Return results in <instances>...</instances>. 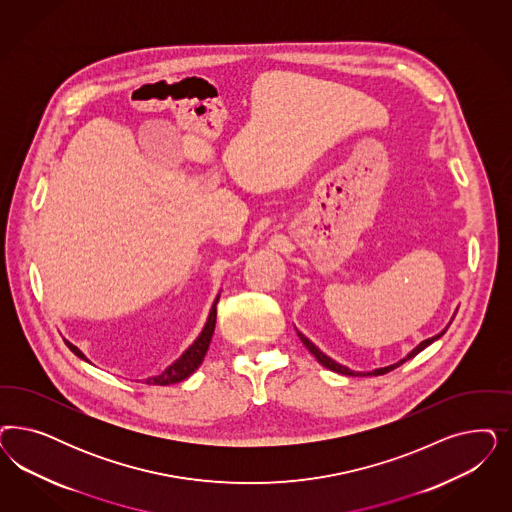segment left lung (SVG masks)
Here are the masks:
<instances>
[{
    "mask_svg": "<svg viewBox=\"0 0 512 512\" xmlns=\"http://www.w3.org/2000/svg\"><path fill=\"white\" fill-rule=\"evenodd\" d=\"M458 313V311H456ZM456 316V314H454ZM454 316L450 318V322L454 320ZM450 322H448V326H450ZM448 326H446L445 330L441 331V333H437V335H433V337H429V339H424L420 345H416V347L405 356V358H401L399 362L396 363H390V365H386V367H377V369H371V371H354V369H350V367H347V365H341L339 362H335V360H331L330 356H326L320 348L316 347L314 345L313 341L311 339H307L301 331H297V335H299V339H301V343L305 345V347L309 348V352L313 354L314 358L318 360V362L322 363L324 367H328L330 371H333V373H341V375H348V377H365V375H384V373H388V371H392V369H396V367H399L401 363L407 362V360H411V358H414L418 352H422L424 348L428 347V345H431L433 341H437V339H441L443 335H445L446 330H448Z\"/></svg>",
    "mask_w": 512,
    "mask_h": 512,
    "instance_id": "obj_1",
    "label": "left lung"
}]
</instances>
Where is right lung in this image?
<instances>
[{"label":"right lung","mask_w":512,"mask_h":512,"mask_svg":"<svg viewBox=\"0 0 512 512\" xmlns=\"http://www.w3.org/2000/svg\"><path fill=\"white\" fill-rule=\"evenodd\" d=\"M218 299H220V294L215 297V301H213V305H211V311H209V316H207V322H205L201 333L196 337V341L182 352L179 360H175L169 367H165V371H162L160 375H154V377L145 379L147 384H156V386L175 384V382L188 379V377L198 369L199 365L203 363V358H205V354H207V350H209L213 333H215L216 303H218ZM66 345L75 356H79L84 362L90 363V360L84 356V352L81 348L75 347V345L69 343V341H66Z\"/></svg>","instance_id":"obj_1"}]
</instances>
